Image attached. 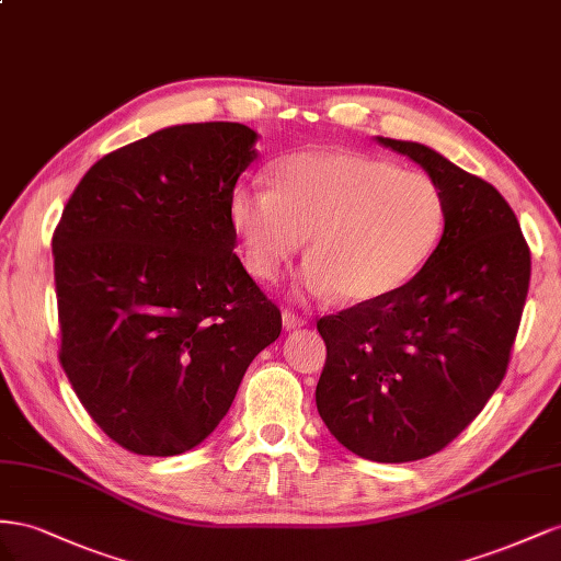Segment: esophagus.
Returning a JSON list of instances; mask_svg holds the SVG:
<instances>
[{"instance_id": "34e87169", "label": "esophagus", "mask_w": 561, "mask_h": 561, "mask_svg": "<svg viewBox=\"0 0 561 561\" xmlns=\"http://www.w3.org/2000/svg\"><path fill=\"white\" fill-rule=\"evenodd\" d=\"M282 324H284L286 331H296V329H300V327H306V317H298V314L291 312V310H284V312H282Z\"/></svg>"}]
</instances>
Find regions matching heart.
I'll use <instances>...</instances> for the list:
<instances>
[{
    "mask_svg": "<svg viewBox=\"0 0 561 561\" xmlns=\"http://www.w3.org/2000/svg\"><path fill=\"white\" fill-rule=\"evenodd\" d=\"M444 214L432 175L352 150L296 152L272 173V187L239 185L230 195L253 277H279L310 234L300 289L350 302L402 289L435 251Z\"/></svg>",
    "mask_w": 561,
    "mask_h": 561,
    "instance_id": "heart-1",
    "label": "heart"
}]
</instances>
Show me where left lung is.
I'll use <instances>...</instances> for the list:
<instances>
[{
    "label": "left lung",
    "instance_id": "8db88e82",
    "mask_svg": "<svg viewBox=\"0 0 561 561\" xmlns=\"http://www.w3.org/2000/svg\"><path fill=\"white\" fill-rule=\"evenodd\" d=\"M376 140L437 181L444 232L402 289L319 319L327 364L314 399L347 451L409 462L442 451L501 386L531 253L493 185L423 142Z\"/></svg>",
    "mask_w": 561,
    "mask_h": 561
}]
</instances>
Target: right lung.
<instances>
[{
    "label": "right lung",
    "mask_w": 561,
    "mask_h": 561,
    "mask_svg": "<svg viewBox=\"0 0 561 561\" xmlns=\"http://www.w3.org/2000/svg\"><path fill=\"white\" fill-rule=\"evenodd\" d=\"M237 122L167 126L95 162L54 232L60 364L105 435L195 449L282 314L237 259L230 195L259 157Z\"/></svg>",
    "instance_id": "obj_1"
}]
</instances>
